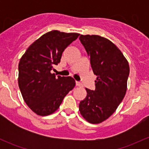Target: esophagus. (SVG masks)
Here are the masks:
<instances>
[{
	"instance_id": "obj_1",
	"label": "esophagus",
	"mask_w": 149,
	"mask_h": 149,
	"mask_svg": "<svg viewBox=\"0 0 149 149\" xmlns=\"http://www.w3.org/2000/svg\"><path fill=\"white\" fill-rule=\"evenodd\" d=\"M76 86H83V85H82V84L81 83H80V82L79 81H76Z\"/></svg>"
}]
</instances>
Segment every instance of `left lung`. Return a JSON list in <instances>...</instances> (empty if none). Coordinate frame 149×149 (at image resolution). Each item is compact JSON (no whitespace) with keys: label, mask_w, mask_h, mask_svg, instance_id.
I'll use <instances>...</instances> for the list:
<instances>
[{"label":"left lung","mask_w":149,"mask_h":149,"mask_svg":"<svg viewBox=\"0 0 149 149\" xmlns=\"http://www.w3.org/2000/svg\"><path fill=\"white\" fill-rule=\"evenodd\" d=\"M79 40L97 76L95 89L86 88L87 95L79 104V111L88 123L98 124L109 118L123 101L130 68L121 51L107 39L81 34Z\"/></svg>","instance_id":"1"}]
</instances>
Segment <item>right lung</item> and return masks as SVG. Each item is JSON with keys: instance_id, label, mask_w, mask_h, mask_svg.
Masks as SVG:
<instances>
[{"instance_id": "add662e5", "label": "right lung", "mask_w": 149, "mask_h": 149, "mask_svg": "<svg viewBox=\"0 0 149 149\" xmlns=\"http://www.w3.org/2000/svg\"><path fill=\"white\" fill-rule=\"evenodd\" d=\"M79 36L52 30L32 43L19 63L18 83L24 100L37 115L47 116L59 108L76 84L70 76L51 73L61 62L63 52Z\"/></svg>"}]
</instances>
